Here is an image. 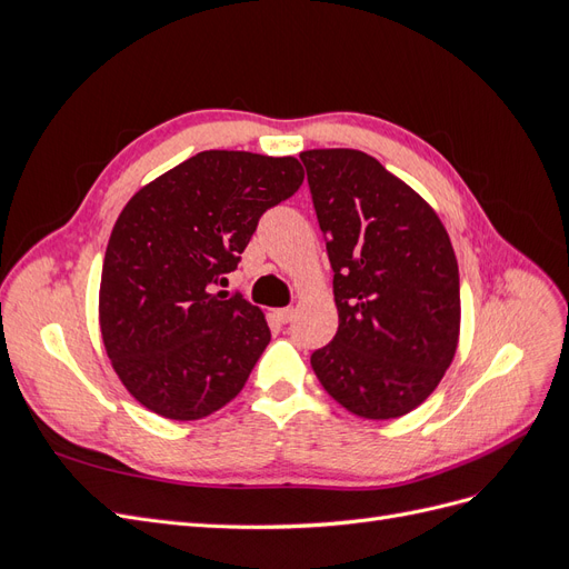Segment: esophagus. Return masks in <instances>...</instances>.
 <instances>
[{"instance_id": "34e87169", "label": "esophagus", "mask_w": 569, "mask_h": 569, "mask_svg": "<svg viewBox=\"0 0 569 569\" xmlns=\"http://www.w3.org/2000/svg\"><path fill=\"white\" fill-rule=\"evenodd\" d=\"M272 318L284 325V322H289L291 318H295V308H278V311L272 313Z\"/></svg>"}]
</instances>
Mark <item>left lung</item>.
I'll return each instance as SVG.
<instances>
[{"label": "left lung", "instance_id": "1", "mask_svg": "<svg viewBox=\"0 0 569 569\" xmlns=\"http://www.w3.org/2000/svg\"><path fill=\"white\" fill-rule=\"evenodd\" d=\"M339 327L311 356L332 399L366 420L416 410L449 370L460 278L449 232L416 189L358 149H308Z\"/></svg>", "mask_w": 569, "mask_h": 569}]
</instances>
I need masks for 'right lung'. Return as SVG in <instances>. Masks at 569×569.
<instances>
[{"mask_svg":"<svg viewBox=\"0 0 569 569\" xmlns=\"http://www.w3.org/2000/svg\"><path fill=\"white\" fill-rule=\"evenodd\" d=\"M303 182L295 157L209 149L137 189L99 284V330L118 380L151 412L201 420L230 403L270 341L266 316L213 291L270 206Z\"/></svg>","mask_w":569,"mask_h":569,"instance_id":"obj_1","label":"right lung"}]
</instances>
